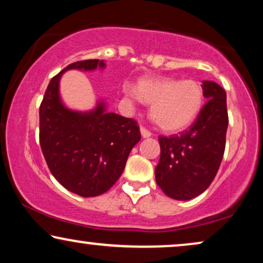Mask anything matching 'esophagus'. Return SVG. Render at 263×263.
I'll return each instance as SVG.
<instances>
[{
    "label": "esophagus",
    "mask_w": 263,
    "mask_h": 263,
    "mask_svg": "<svg viewBox=\"0 0 263 263\" xmlns=\"http://www.w3.org/2000/svg\"><path fill=\"white\" fill-rule=\"evenodd\" d=\"M140 130H141L142 138H149V136L152 135V133H151L146 127H141V128H140Z\"/></svg>",
    "instance_id": "1"
}]
</instances>
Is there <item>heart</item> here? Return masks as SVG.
I'll use <instances>...</instances> for the list:
<instances>
[{
    "label": "heart",
    "instance_id": "heart-1",
    "mask_svg": "<svg viewBox=\"0 0 263 263\" xmlns=\"http://www.w3.org/2000/svg\"><path fill=\"white\" fill-rule=\"evenodd\" d=\"M135 95L151 105V115L160 128L175 132L186 127L202 105V89L193 80L142 79L135 86Z\"/></svg>",
    "mask_w": 263,
    "mask_h": 263
}]
</instances>
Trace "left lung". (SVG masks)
I'll list each match as a JSON object with an SVG mask.
<instances>
[{
    "mask_svg": "<svg viewBox=\"0 0 263 263\" xmlns=\"http://www.w3.org/2000/svg\"><path fill=\"white\" fill-rule=\"evenodd\" d=\"M202 84L207 100L190 128L158 138L160 159L156 181L175 200H190L203 193L213 182L224 157L229 125L226 93L213 81Z\"/></svg>",
    "mask_w": 263,
    "mask_h": 263,
    "instance_id": "8db88e82",
    "label": "left lung"
}]
</instances>
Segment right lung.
Instances as JSON below:
<instances>
[{"mask_svg": "<svg viewBox=\"0 0 263 263\" xmlns=\"http://www.w3.org/2000/svg\"><path fill=\"white\" fill-rule=\"evenodd\" d=\"M104 67L99 60L70 63L50 80L39 106V142L49 170L71 193L84 197L102 195L121 177L128 156L141 140L138 122L105 112L68 110L59 97V81L68 69Z\"/></svg>", "mask_w": 263, "mask_h": 263, "instance_id": "right-lung-1", "label": "right lung"}]
</instances>
